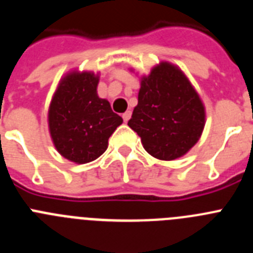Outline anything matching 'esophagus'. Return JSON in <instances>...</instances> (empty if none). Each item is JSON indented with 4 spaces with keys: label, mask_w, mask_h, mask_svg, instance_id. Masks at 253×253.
Returning <instances> with one entry per match:
<instances>
[{
    "label": "esophagus",
    "mask_w": 253,
    "mask_h": 253,
    "mask_svg": "<svg viewBox=\"0 0 253 253\" xmlns=\"http://www.w3.org/2000/svg\"><path fill=\"white\" fill-rule=\"evenodd\" d=\"M130 116H131V111H125V113L123 114V120L126 123L129 119H130Z\"/></svg>",
    "instance_id": "obj_1"
}]
</instances>
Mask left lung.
<instances>
[{
    "label": "left lung",
    "mask_w": 253,
    "mask_h": 253,
    "mask_svg": "<svg viewBox=\"0 0 253 253\" xmlns=\"http://www.w3.org/2000/svg\"><path fill=\"white\" fill-rule=\"evenodd\" d=\"M205 116L203 100L186 75L176 64L163 60L140 77L138 105L128 125L151 156L173 161L200 139Z\"/></svg>",
    "instance_id": "8db88e82"
}]
</instances>
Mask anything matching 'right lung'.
Segmentation results:
<instances>
[{
	"label": "right lung",
	"instance_id": "add662e5",
	"mask_svg": "<svg viewBox=\"0 0 253 253\" xmlns=\"http://www.w3.org/2000/svg\"><path fill=\"white\" fill-rule=\"evenodd\" d=\"M100 75L73 69L60 78L48 110V128L55 149L71 162L99 158L123 123L110 102L97 95Z\"/></svg>",
	"mask_w": 253,
	"mask_h": 253
}]
</instances>
